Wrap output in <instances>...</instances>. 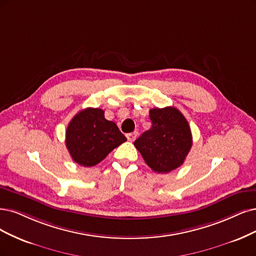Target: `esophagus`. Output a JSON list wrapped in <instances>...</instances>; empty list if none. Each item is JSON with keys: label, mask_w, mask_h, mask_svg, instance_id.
I'll return each mask as SVG.
<instances>
[{"label": "esophagus", "mask_w": 256, "mask_h": 256, "mask_svg": "<svg viewBox=\"0 0 256 256\" xmlns=\"http://www.w3.org/2000/svg\"><path fill=\"white\" fill-rule=\"evenodd\" d=\"M137 135H138L137 132H133V133H130V134H128V135H126V137H128V139L130 141V142H133V141L137 138Z\"/></svg>", "instance_id": "esophagus-1"}]
</instances>
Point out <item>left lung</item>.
Listing matches in <instances>:
<instances>
[{"instance_id":"obj_1","label":"left lung","mask_w":256,"mask_h":256,"mask_svg":"<svg viewBox=\"0 0 256 256\" xmlns=\"http://www.w3.org/2000/svg\"><path fill=\"white\" fill-rule=\"evenodd\" d=\"M150 128L134 146L146 164L157 173H168L180 166L192 148V133L186 119L176 108L150 110Z\"/></svg>"}]
</instances>
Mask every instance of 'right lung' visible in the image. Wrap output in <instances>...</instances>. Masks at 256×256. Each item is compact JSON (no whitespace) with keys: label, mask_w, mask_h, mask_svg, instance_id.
Listing matches in <instances>:
<instances>
[{"label":"right lung","mask_w":256,"mask_h":256,"mask_svg":"<svg viewBox=\"0 0 256 256\" xmlns=\"http://www.w3.org/2000/svg\"><path fill=\"white\" fill-rule=\"evenodd\" d=\"M126 141L116 123L104 118L101 108L80 110L66 130V148L74 162L83 166L98 164Z\"/></svg>","instance_id":"1"}]
</instances>
